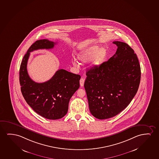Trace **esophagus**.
Here are the masks:
<instances>
[{
    "instance_id": "esophagus-1",
    "label": "esophagus",
    "mask_w": 159,
    "mask_h": 159,
    "mask_svg": "<svg viewBox=\"0 0 159 159\" xmlns=\"http://www.w3.org/2000/svg\"><path fill=\"white\" fill-rule=\"evenodd\" d=\"M84 81H85V79L83 78H81V80H80V85H81V87H83L84 85Z\"/></svg>"
}]
</instances>
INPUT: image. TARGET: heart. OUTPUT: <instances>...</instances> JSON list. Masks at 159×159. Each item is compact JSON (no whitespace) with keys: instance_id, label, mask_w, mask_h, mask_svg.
I'll return each instance as SVG.
<instances>
[{"instance_id":"obj_1","label":"heart","mask_w":159,"mask_h":159,"mask_svg":"<svg viewBox=\"0 0 159 159\" xmlns=\"http://www.w3.org/2000/svg\"><path fill=\"white\" fill-rule=\"evenodd\" d=\"M108 54V52L106 48H101L100 45H94L81 50L77 57L82 63H88L92 61V67L96 68L100 66L105 61ZM72 62L75 66H79V63L76 59H73Z\"/></svg>"}]
</instances>
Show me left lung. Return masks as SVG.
I'll list each match as a JSON object with an SVG mask.
<instances>
[{
  "label": "left lung",
  "mask_w": 159,
  "mask_h": 159,
  "mask_svg": "<svg viewBox=\"0 0 159 159\" xmlns=\"http://www.w3.org/2000/svg\"><path fill=\"white\" fill-rule=\"evenodd\" d=\"M116 54L98 67L86 72L84 82L90 112L106 119L124 110L137 92L141 67L136 54L127 43L114 41Z\"/></svg>",
  "instance_id": "8db88e82"
}]
</instances>
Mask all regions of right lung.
Here are the masks:
<instances>
[{
    "mask_svg": "<svg viewBox=\"0 0 159 159\" xmlns=\"http://www.w3.org/2000/svg\"><path fill=\"white\" fill-rule=\"evenodd\" d=\"M56 43L47 39L37 40L29 47L20 64V83L23 96L31 108L45 118L56 120L67 113L70 98L80 87L81 76L59 69L49 80L36 83L30 78L27 63L30 52L51 49Z\"/></svg>",
    "mask_w": 159,
    "mask_h": 159,
    "instance_id": "1",
    "label": "right lung"
}]
</instances>
